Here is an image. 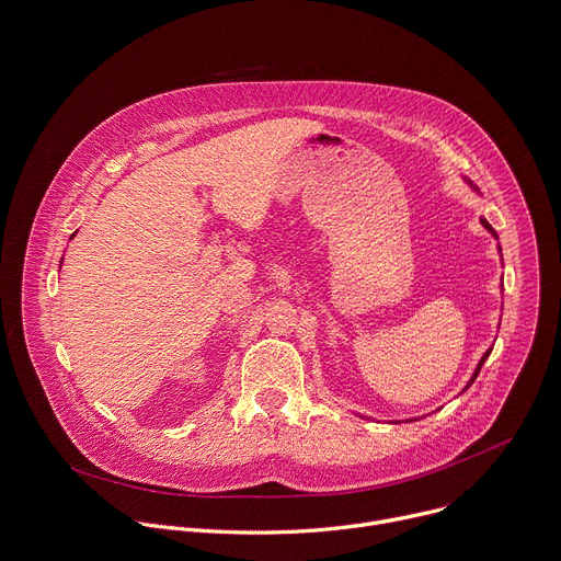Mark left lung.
I'll list each match as a JSON object with an SVG mask.
<instances>
[{
    "instance_id": "1",
    "label": "left lung",
    "mask_w": 561,
    "mask_h": 561,
    "mask_svg": "<svg viewBox=\"0 0 561 561\" xmlns=\"http://www.w3.org/2000/svg\"><path fill=\"white\" fill-rule=\"evenodd\" d=\"M466 182H468V186H470V188H472V191H477V193H479V188H477V186H474V184H472V182H470V180H466ZM482 224H484V228H486V230H489V232H491V234H493V237H495V239H497V232H495V230H493V226H491V224H489V221H486V219H484V217H482ZM500 251H502V249H500ZM491 351H493V348H489V351H486V353H484V355H482V359H479V364H477V368H474V373H472V377H470V381H468V383H466V388H468V386H470V383H472V381H474V377H477V375H479V370H482V366H484V362H486V359H489V355H491ZM466 388H463V390H466ZM409 422H415V420H409Z\"/></svg>"
}]
</instances>
